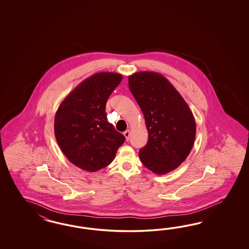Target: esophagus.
<instances>
[{"label":"esophagus","mask_w":249,"mask_h":249,"mask_svg":"<svg viewBox=\"0 0 249 249\" xmlns=\"http://www.w3.org/2000/svg\"><path fill=\"white\" fill-rule=\"evenodd\" d=\"M123 134H124L125 138H126V141L128 142V141H129V136H130V130H129V129H127Z\"/></svg>","instance_id":"obj_1"}]
</instances>
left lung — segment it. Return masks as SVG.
I'll return each mask as SVG.
<instances>
[{
    "label": "left lung",
    "mask_w": 249,
    "mask_h": 249,
    "mask_svg": "<svg viewBox=\"0 0 249 249\" xmlns=\"http://www.w3.org/2000/svg\"><path fill=\"white\" fill-rule=\"evenodd\" d=\"M128 88L144 115L149 139L139 156L145 167L165 174L188 157L196 140L188 104L161 74L142 71L128 76Z\"/></svg>",
    "instance_id": "8db88e82"
}]
</instances>
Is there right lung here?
<instances>
[{
  "label": "right lung",
  "instance_id": "1",
  "mask_svg": "<svg viewBox=\"0 0 249 249\" xmlns=\"http://www.w3.org/2000/svg\"><path fill=\"white\" fill-rule=\"evenodd\" d=\"M122 75L100 72L79 84L65 98L54 116V136L70 162L88 172L111 163L125 137L107 121V101Z\"/></svg>",
  "mask_w": 249,
  "mask_h": 249
}]
</instances>
